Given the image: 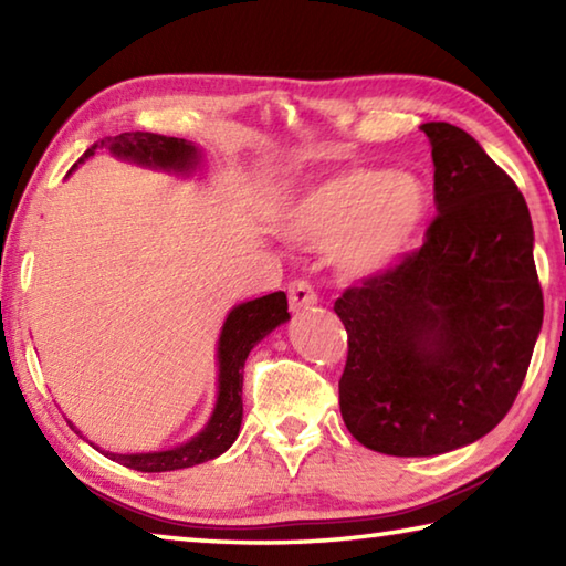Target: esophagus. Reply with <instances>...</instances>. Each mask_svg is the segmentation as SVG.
<instances>
[{
    "mask_svg": "<svg viewBox=\"0 0 566 566\" xmlns=\"http://www.w3.org/2000/svg\"><path fill=\"white\" fill-rule=\"evenodd\" d=\"M286 294H290L292 310H306V306L317 304V292L306 280H292L286 286Z\"/></svg>",
    "mask_w": 566,
    "mask_h": 566,
    "instance_id": "obj_1",
    "label": "esophagus"
}]
</instances>
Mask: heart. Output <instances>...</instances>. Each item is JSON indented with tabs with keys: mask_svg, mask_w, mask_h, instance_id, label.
<instances>
[{
	"mask_svg": "<svg viewBox=\"0 0 566 566\" xmlns=\"http://www.w3.org/2000/svg\"><path fill=\"white\" fill-rule=\"evenodd\" d=\"M427 205V187L409 171L349 167L296 199L284 234L302 247H332L342 274L369 276L407 252Z\"/></svg>",
	"mask_w": 566,
	"mask_h": 566,
	"instance_id": "1",
	"label": "heart"
}]
</instances>
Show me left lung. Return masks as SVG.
Masks as SVG:
<instances>
[{"label":"left lung","mask_w":566,"mask_h":566,"mask_svg":"<svg viewBox=\"0 0 566 566\" xmlns=\"http://www.w3.org/2000/svg\"><path fill=\"white\" fill-rule=\"evenodd\" d=\"M437 217L424 244L347 286L339 409L352 437L391 457L476 442L512 409L542 329L532 217L514 179L447 122H427Z\"/></svg>","instance_id":"left-lung-1"}]
</instances>
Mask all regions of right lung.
<instances>
[{
	"label": "right lung",
	"mask_w": 566,
	"mask_h": 566,
	"mask_svg": "<svg viewBox=\"0 0 566 566\" xmlns=\"http://www.w3.org/2000/svg\"><path fill=\"white\" fill-rule=\"evenodd\" d=\"M97 147H109L117 157H127L139 165L165 167L185 171L197 165V149L185 139L161 137L151 132H124L114 139H102L84 151L82 159L94 155ZM80 159V161H82ZM290 319L286 312V294L274 292L260 296V300L239 304L229 312L224 322L222 337H219V397L214 415L205 427V432L181 444L177 449L155 454H112L109 459L137 472H171V469H185L209 462L234 444L242 424V379L244 361L254 344L264 339L274 327ZM74 429V427H72Z\"/></svg>",
	"instance_id": "add662e5"
}]
</instances>
